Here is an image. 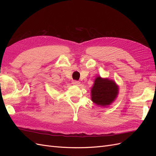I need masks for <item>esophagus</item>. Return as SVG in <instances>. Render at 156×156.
<instances>
[{"instance_id": "obj_1", "label": "esophagus", "mask_w": 156, "mask_h": 156, "mask_svg": "<svg viewBox=\"0 0 156 156\" xmlns=\"http://www.w3.org/2000/svg\"><path fill=\"white\" fill-rule=\"evenodd\" d=\"M72 84H74V85H76V86H79L80 84V82L78 81H75V80H74V81H72Z\"/></svg>"}]
</instances>
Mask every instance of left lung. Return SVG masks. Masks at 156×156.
I'll use <instances>...</instances> for the list:
<instances>
[{
	"label": "left lung",
	"instance_id": "1",
	"mask_svg": "<svg viewBox=\"0 0 156 156\" xmlns=\"http://www.w3.org/2000/svg\"><path fill=\"white\" fill-rule=\"evenodd\" d=\"M119 86L107 78L97 77L91 89L92 101L96 105L105 107L115 100L119 94Z\"/></svg>",
	"mask_w": 156,
	"mask_h": 156
}]
</instances>
